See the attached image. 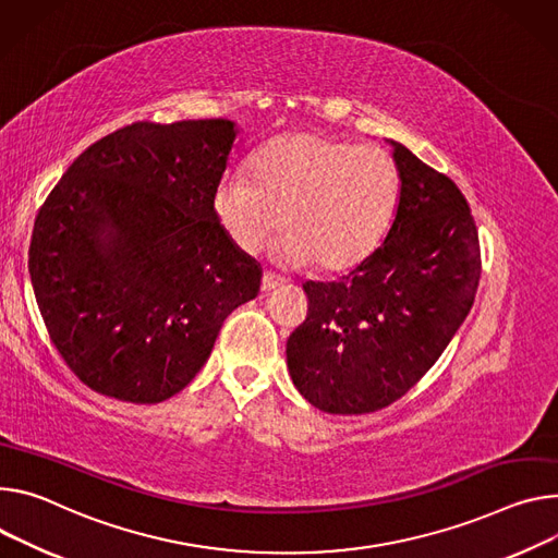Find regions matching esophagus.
Here are the masks:
<instances>
[{
  "label": "esophagus",
  "instance_id": "1",
  "mask_svg": "<svg viewBox=\"0 0 558 558\" xmlns=\"http://www.w3.org/2000/svg\"><path fill=\"white\" fill-rule=\"evenodd\" d=\"M280 284H284V278H280V276L271 274V271H265V274H263V291H265V293H267V291H274V289L280 287Z\"/></svg>",
  "mask_w": 558,
  "mask_h": 558
}]
</instances>
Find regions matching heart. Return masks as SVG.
<instances>
[{
    "mask_svg": "<svg viewBox=\"0 0 558 558\" xmlns=\"http://www.w3.org/2000/svg\"><path fill=\"white\" fill-rule=\"evenodd\" d=\"M248 177L227 175L214 193V214L233 244L256 253L284 222L280 258L325 274L365 263L400 199V175L385 148L316 131L269 140L251 158Z\"/></svg>",
    "mask_w": 558,
    "mask_h": 558,
    "instance_id": "obj_1",
    "label": "heart"
}]
</instances>
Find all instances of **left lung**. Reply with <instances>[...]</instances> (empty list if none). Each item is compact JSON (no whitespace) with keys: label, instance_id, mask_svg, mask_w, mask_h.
I'll return each mask as SVG.
<instances>
[{"label":"left lung","instance_id":"left-lung-1","mask_svg":"<svg viewBox=\"0 0 558 558\" xmlns=\"http://www.w3.org/2000/svg\"><path fill=\"white\" fill-rule=\"evenodd\" d=\"M400 199L387 238L336 282H305L310 314L287 340L295 389L327 414L378 412L408 393L468 318L478 231L447 175L387 140Z\"/></svg>","mask_w":558,"mask_h":558}]
</instances>
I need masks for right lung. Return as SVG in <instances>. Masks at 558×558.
Returning <instances> with one entry per match:
<instances>
[{
	"label": "right lung",
	"mask_w": 558,
	"mask_h": 558,
	"mask_svg": "<svg viewBox=\"0 0 558 558\" xmlns=\"http://www.w3.org/2000/svg\"><path fill=\"white\" fill-rule=\"evenodd\" d=\"M231 120L137 122L90 144L33 227L28 274L60 356L93 391L154 404L211 356L260 265L214 214Z\"/></svg>",
	"instance_id": "1"
}]
</instances>
